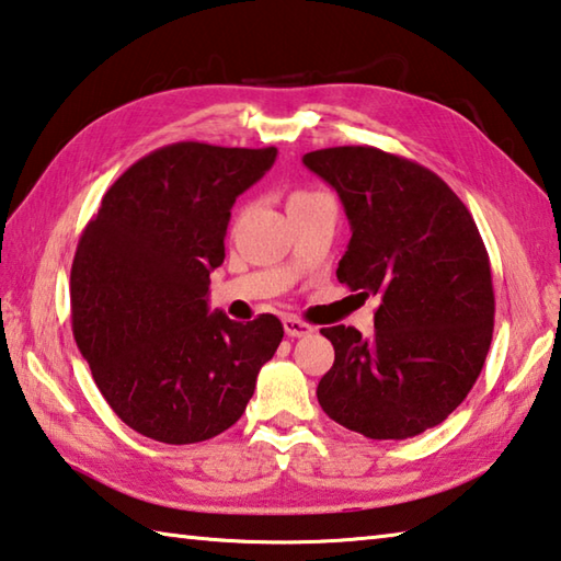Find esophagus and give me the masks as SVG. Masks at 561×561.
<instances>
[{"label":"esophagus","mask_w":561,"mask_h":561,"mask_svg":"<svg viewBox=\"0 0 561 561\" xmlns=\"http://www.w3.org/2000/svg\"><path fill=\"white\" fill-rule=\"evenodd\" d=\"M283 328H286V335L288 337H306L312 332V325H308L306 320H300L296 316H288L283 318Z\"/></svg>","instance_id":"esophagus-1"}]
</instances>
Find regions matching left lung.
Wrapping results in <instances>:
<instances>
[{
    "instance_id": "1",
    "label": "left lung",
    "mask_w": 561,
    "mask_h": 561,
    "mask_svg": "<svg viewBox=\"0 0 561 561\" xmlns=\"http://www.w3.org/2000/svg\"><path fill=\"white\" fill-rule=\"evenodd\" d=\"M302 164L350 219L337 280L381 298L369 337L320 330L335 347L320 407L367 438L424 434L468 397L493 340V275L473 216L438 174L377 147H328Z\"/></svg>"
}]
</instances>
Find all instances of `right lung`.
<instances>
[{
    "label": "right lung",
    "instance_id": "1",
    "mask_svg": "<svg viewBox=\"0 0 561 561\" xmlns=\"http://www.w3.org/2000/svg\"><path fill=\"white\" fill-rule=\"evenodd\" d=\"M278 150L206 142L160 147L117 176L71 265L73 337L127 426L184 446L233 426L283 340L275 316L209 312L236 196Z\"/></svg>",
    "mask_w": 561,
    "mask_h": 561
}]
</instances>
